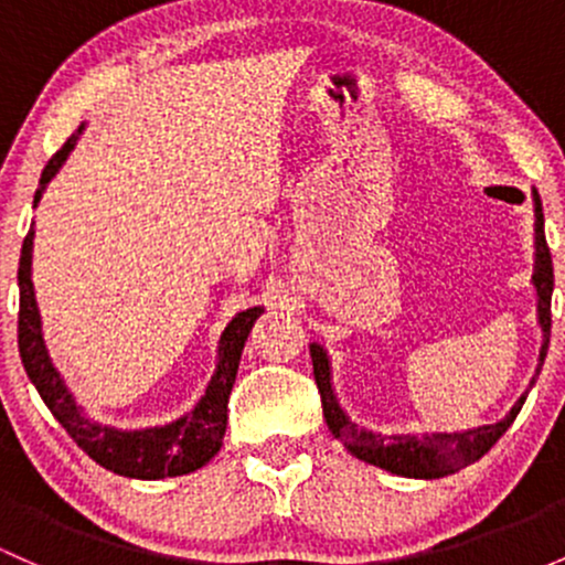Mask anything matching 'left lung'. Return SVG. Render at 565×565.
<instances>
[{"label": "left lung", "instance_id": "obj_1", "mask_svg": "<svg viewBox=\"0 0 565 565\" xmlns=\"http://www.w3.org/2000/svg\"><path fill=\"white\" fill-rule=\"evenodd\" d=\"M533 290H536V323L542 329V348H539V366L533 374L531 385L536 382L539 372L544 366V358H547L550 348V301H552V256L547 247V236H544V212H542V199L539 191L533 188ZM309 355H312V369H315V382H318L320 402H323V417L326 426L344 447L350 455H355L363 463L380 466V469L391 471L398 477H412V479H439L455 471L466 469L469 463L482 458L495 441L507 434V428L512 426L514 417L523 409L527 391L518 402L512 404V409L501 417V420L488 423V426L466 428V430H452V434H380L366 426H358L350 420V415L344 412V406L339 404L337 393H333V380H331V358L329 350L320 342H309Z\"/></svg>", "mask_w": 565, "mask_h": 565}]
</instances>
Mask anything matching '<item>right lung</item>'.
<instances>
[{
    "mask_svg": "<svg viewBox=\"0 0 565 565\" xmlns=\"http://www.w3.org/2000/svg\"><path fill=\"white\" fill-rule=\"evenodd\" d=\"M86 120L77 126V131L62 145L56 156L42 169L40 188L34 193V207L40 204L47 183L58 174L70 153L75 150L77 139L86 131ZM32 250H34V226L29 228L18 260V288H21V312H18V350H21L23 369L29 380L38 387V393L53 412L66 434L77 441L88 458L120 477L131 479H163L191 475V471L207 466L223 445L228 423V396L239 369L242 350H245L247 333L264 307H247L236 312L217 339L215 372L204 387V396L196 406L178 420L163 423V426L148 428H118L110 423H99L77 404L75 393L70 391L62 372L47 353L45 337H42V318L34 296L32 282Z\"/></svg>",
    "mask_w": 565,
    "mask_h": 565,
    "instance_id": "1",
    "label": "right lung"
}]
</instances>
